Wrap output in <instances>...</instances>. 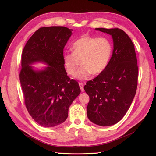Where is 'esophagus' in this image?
<instances>
[{"label": "esophagus", "mask_w": 156, "mask_h": 156, "mask_svg": "<svg viewBox=\"0 0 156 156\" xmlns=\"http://www.w3.org/2000/svg\"><path fill=\"white\" fill-rule=\"evenodd\" d=\"M79 86L80 87V89H81V92H83L84 91V85H83V83H79Z\"/></svg>", "instance_id": "34e87169"}]
</instances>
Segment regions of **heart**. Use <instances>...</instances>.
<instances>
[{"label": "heart", "mask_w": 156, "mask_h": 156, "mask_svg": "<svg viewBox=\"0 0 156 156\" xmlns=\"http://www.w3.org/2000/svg\"><path fill=\"white\" fill-rule=\"evenodd\" d=\"M73 52L64 54V67L69 75H75L81 64L82 66L76 78L84 80L92 74L99 75L107 68L112 52L111 41L104 37L82 36L72 45Z\"/></svg>", "instance_id": "b5f03b06"}]
</instances>
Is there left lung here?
<instances>
[{
    "label": "left lung",
    "mask_w": 156,
    "mask_h": 156,
    "mask_svg": "<svg viewBox=\"0 0 156 156\" xmlns=\"http://www.w3.org/2000/svg\"><path fill=\"white\" fill-rule=\"evenodd\" d=\"M112 36L114 49L105 69L84 87L89 95L88 118L94 123L108 126L125 115L135 95L138 68L134 45L119 28H95Z\"/></svg>",
    "instance_id": "obj_1"
}]
</instances>
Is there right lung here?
I'll return each mask as SVG.
<instances>
[{
    "mask_svg": "<svg viewBox=\"0 0 156 156\" xmlns=\"http://www.w3.org/2000/svg\"><path fill=\"white\" fill-rule=\"evenodd\" d=\"M72 30L45 27L28 40L21 55L20 80L30 115L40 126L54 127L67 119L69 106L81 92L77 81L67 76L63 51ZM44 62L49 66L35 71L30 65Z\"/></svg>",
    "mask_w": 156,
    "mask_h": 156,
    "instance_id": "obj_1",
    "label": "right lung"
}]
</instances>
